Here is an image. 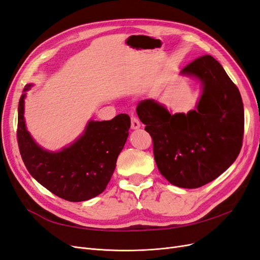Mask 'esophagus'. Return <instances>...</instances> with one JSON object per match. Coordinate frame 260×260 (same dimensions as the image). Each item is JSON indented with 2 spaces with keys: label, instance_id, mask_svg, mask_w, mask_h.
<instances>
[{
  "label": "esophagus",
  "instance_id": "obj_1",
  "mask_svg": "<svg viewBox=\"0 0 260 260\" xmlns=\"http://www.w3.org/2000/svg\"><path fill=\"white\" fill-rule=\"evenodd\" d=\"M141 127V123H140V120L138 119V117H136V116H131V128L132 129H139Z\"/></svg>",
  "mask_w": 260,
  "mask_h": 260
}]
</instances>
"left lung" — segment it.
Returning <instances> with one entry per match:
<instances>
[{
	"instance_id": "1",
	"label": "left lung",
	"mask_w": 260,
	"mask_h": 260,
	"mask_svg": "<svg viewBox=\"0 0 260 260\" xmlns=\"http://www.w3.org/2000/svg\"><path fill=\"white\" fill-rule=\"evenodd\" d=\"M181 74L202 84L197 109L171 115L153 99L139 102L137 113L153 139L160 173L172 185L198 188L235 162L244 133L243 102L238 87L210 55L197 58Z\"/></svg>"
}]
</instances>
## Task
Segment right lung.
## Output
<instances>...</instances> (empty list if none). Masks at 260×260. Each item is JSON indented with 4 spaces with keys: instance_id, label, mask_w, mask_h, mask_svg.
<instances>
[{
    "instance_id": "right-lung-1",
    "label": "right lung",
    "mask_w": 260,
    "mask_h": 260,
    "mask_svg": "<svg viewBox=\"0 0 260 260\" xmlns=\"http://www.w3.org/2000/svg\"><path fill=\"white\" fill-rule=\"evenodd\" d=\"M31 86L26 85L23 91ZM24 96L25 93L18 106L17 141L30 174L53 194L71 202L86 201L103 192L129 136V116L90 120L73 144L52 153L40 147L25 128Z\"/></svg>"
}]
</instances>
